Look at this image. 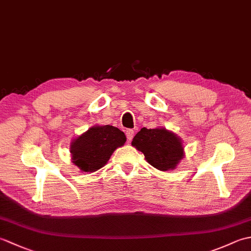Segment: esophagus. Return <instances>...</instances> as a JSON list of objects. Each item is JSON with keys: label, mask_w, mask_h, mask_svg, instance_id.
Returning <instances> with one entry per match:
<instances>
[{"label": "esophagus", "mask_w": 251, "mask_h": 251, "mask_svg": "<svg viewBox=\"0 0 251 251\" xmlns=\"http://www.w3.org/2000/svg\"><path fill=\"white\" fill-rule=\"evenodd\" d=\"M134 134H135V131L132 130V129H127V130H126V137H127V140H128V141H131L132 138H134Z\"/></svg>", "instance_id": "34e87169"}]
</instances>
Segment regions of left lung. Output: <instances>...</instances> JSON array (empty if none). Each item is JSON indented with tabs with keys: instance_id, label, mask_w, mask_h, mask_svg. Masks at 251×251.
<instances>
[{
	"instance_id": "8db88e82",
	"label": "left lung",
	"mask_w": 251,
	"mask_h": 251,
	"mask_svg": "<svg viewBox=\"0 0 251 251\" xmlns=\"http://www.w3.org/2000/svg\"><path fill=\"white\" fill-rule=\"evenodd\" d=\"M131 146L145 154L146 161L161 172L176 169L184 157L182 139L164 127H143L134 137Z\"/></svg>"
}]
</instances>
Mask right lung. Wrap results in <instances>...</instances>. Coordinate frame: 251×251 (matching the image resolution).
I'll return each instance as SVG.
<instances>
[{
    "instance_id": "add662e5",
    "label": "right lung",
    "mask_w": 251,
    "mask_h": 251,
    "mask_svg": "<svg viewBox=\"0 0 251 251\" xmlns=\"http://www.w3.org/2000/svg\"><path fill=\"white\" fill-rule=\"evenodd\" d=\"M126 136L117 127L95 125L74 138L70 145L72 163L83 173H94L108 163L117 148L124 146Z\"/></svg>"
}]
</instances>
